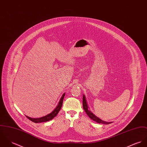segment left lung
<instances>
[{
  "label": "left lung",
  "mask_w": 147,
  "mask_h": 147,
  "mask_svg": "<svg viewBox=\"0 0 147 147\" xmlns=\"http://www.w3.org/2000/svg\"><path fill=\"white\" fill-rule=\"evenodd\" d=\"M83 108L85 111V112L86 113V114L88 115V116L91 119H92L93 121L99 123H102V124H109V123H111L112 122H105V121H104L102 120H101V119H100L99 118L97 117L95 115L93 114L89 109H88V105H87V101H86V97L85 96L83 95Z\"/></svg>",
  "instance_id": "1"
}]
</instances>
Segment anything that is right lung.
Returning <instances> with one entry per match:
<instances>
[{"mask_svg": "<svg viewBox=\"0 0 147 147\" xmlns=\"http://www.w3.org/2000/svg\"><path fill=\"white\" fill-rule=\"evenodd\" d=\"M64 96H65V93L62 95L61 98L57 106L55 108V109L51 113L47 114L45 116H43L42 117L37 118H30V117H29L28 116H26V117L30 121H33V122H34V123H41V122H45L47 121H49L50 120L52 119L54 117H55L57 115V114H58L59 111H60L62 105H63V99L64 98Z\"/></svg>", "mask_w": 147, "mask_h": 147, "instance_id": "add662e5", "label": "right lung"}]
</instances>
